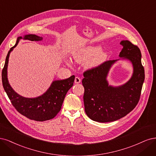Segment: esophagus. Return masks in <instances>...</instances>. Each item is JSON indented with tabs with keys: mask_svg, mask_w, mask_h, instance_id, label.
I'll return each instance as SVG.
<instances>
[{
	"mask_svg": "<svg viewBox=\"0 0 156 156\" xmlns=\"http://www.w3.org/2000/svg\"><path fill=\"white\" fill-rule=\"evenodd\" d=\"M80 82H81V79H80L79 77H76L74 79V82L76 83H80Z\"/></svg>",
	"mask_w": 156,
	"mask_h": 156,
	"instance_id": "obj_1",
	"label": "esophagus"
}]
</instances>
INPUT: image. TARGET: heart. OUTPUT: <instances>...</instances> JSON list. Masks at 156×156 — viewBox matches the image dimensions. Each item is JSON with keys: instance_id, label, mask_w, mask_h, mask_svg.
<instances>
[{"instance_id": "heart-1", "label": "heart", "mask_w": 156, "mask_h": 156, "mask_svg": "<svg viewBox=\"0 0 156 156\" xmlns=\"http://www.w3.org/2000/svg\"><path fill=\"white\" fill-rule=\"evenodd\" d=\"M100 48L97 46H89L80 49L73 54V59L78 63L87 62L89 67L96 66L106 57L105 52L100 51Z\"/></svg>"}]
</instances>
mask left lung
<instances>
[{
	"mask_svg": "<svg viewBox=\"0 0 156 156\" xmlns=\"http://www.w3.org/2000/svg\"><path fill=\"white\" fill-rule=\"evenodd\" d=\"M120 44L123 48L119 56L128 59L133 67L132 76L128 82L119 87L108 85V72L117 59L108 60L83 73L85 112L94 121L108 122L119 120L131 112L139 101L144 80L141 53L137 46L128 40Z\"/></svg>",
	"mask_w": 156,
	"mask_h": 156,
	"instance_id": "obj_1",
	"label": "left lung"
}]
</instances>
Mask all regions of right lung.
<instances>
[{"instance_id":"obj_1","label":"right lung","mask_w":156,"mask_h":156,"mask_svg":"<svg viewBox=\"0 0 156 156\" xmlns=\"http://www.w3.org/2000/svg\"><path fill=\"white\" fill-rule=\"evenodd\" d=\"M30 41H41L43 37L34 34L25 35L24 37H19L16 44L9 50L2 71L3 87L9 99L17 111L29 119L36 121H45L56 116L62 108L65 95L73 87L75 76L74 75L67 79L55 80L47 91L41 96L36 98H25L18 94L12 88L7 78V68L9 54L16 47L20 39Z\"/></svg>"}]
</instances>
